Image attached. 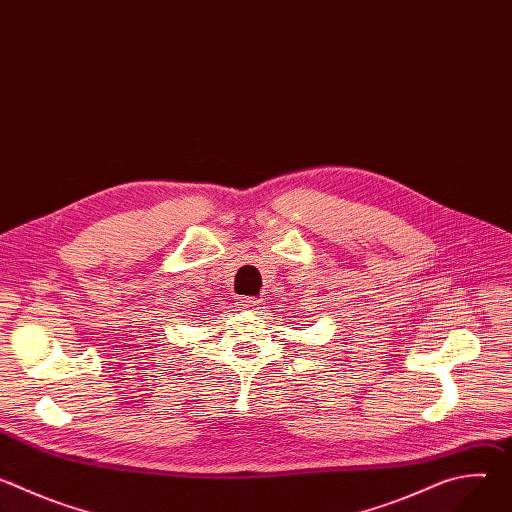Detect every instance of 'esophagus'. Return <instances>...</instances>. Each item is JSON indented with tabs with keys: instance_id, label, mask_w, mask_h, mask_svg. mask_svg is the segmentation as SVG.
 I'll use <instances>...</instances> for the list:
<instances>
[{
	"instance_id": "obj_1",
	"label": "esophagus",
	"mask_w": 512,
	"mask_h": 512,
	"mask_svg": "<svg viewBox=\"0 0 512 512\" xmlns=\"http://www.w3.org/2000/svg\"><path fill=\"white\" fill-rule=\"evenodd\" d=\"M239 306L249 310V312H259L261 310V300H257V298H241Z\"/></svg>"
}]
</instances>
